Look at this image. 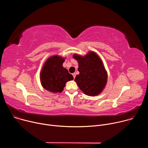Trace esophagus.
<instances>
[{"instance_id": "esophagus-1", "label": "esophagus", "mask_w": 148, "mask_h": 148, "mask_svg": "<svg viewBox=\"0 0 148 148\" xmlns=\"http://www.w3.org/2000/svg\"><path fill=\"white\" fill-rule=\"evenodd\" d=\"M75 75H76L75 73H73V76L74 78H75Z\"/></svg>"}]
</instances>
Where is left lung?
I'll return each mask as SVG.
<instances>
[{"label": "left lung", "mask_w": 148, "mask_h": 148, "mask_svg": "<svg viewBox=\"0 0 148 148\" xmlns=\"http://www.w3.org/2000/svg\"><path fill=\"white\" fill-rule=\"evenodd\" d=\"M73 57L78 63L79 74L76 75L74 81L79 89L88 96L99 94L106 86L108 78L100 57L94 51H90L84 56L74 54Z\"/></svg>", "instance_id": "8db88e82"}]
</instances>
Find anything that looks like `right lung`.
<instances>
[{"label":"right lung","instance_id":"add662e5","mask_svg":"<svg viewBox=\"0 0 148 148\" xmlns=\"http://www.w3.org/2000/svg\"><path fill=\"white\" fill-rule=\"evenodd\" d=\"M65 58L57 55L49 57L45 62L40 73L43 87L53 93L61 92L66 83L74 79L68 70L62 67Z\"/></svg>","mask_w":148,"mask_h":148}]
</instances>
